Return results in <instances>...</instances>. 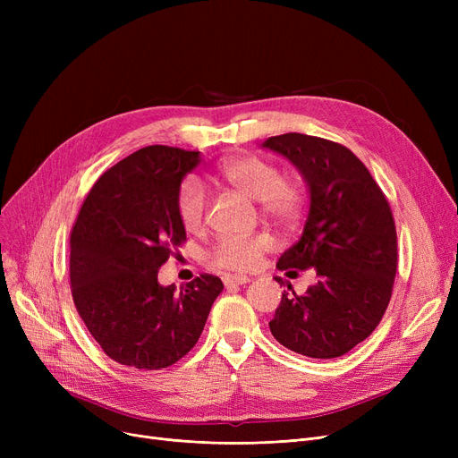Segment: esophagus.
Returning <instances> with one entry per match:
<instances>
[{"mask_svg":"<svg viewBox=\"0 0 458 458\" xmlns=\"http://www.w3.org/2000/svg\"><path fill=\"white\" fill-rule=\"evenodd\" d=\"M223 282L226 287H233V285H243L247 282H250L249 276H239V275H225Z\"/></svg>","mask_w":458,"mask_h":458,"instance_id":"esophagus-1","label":"esophagus"}]
</instances>
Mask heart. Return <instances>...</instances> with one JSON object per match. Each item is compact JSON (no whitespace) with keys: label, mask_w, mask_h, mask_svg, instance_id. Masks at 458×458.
I'll use <instances>...</instances> for the list:
<instances>
[{"label":"heart","mask_w":458,"mask_h":458,"mask_svg":"<svg viewBox=\"0 0 458 458\" xmlns=\"http://www.w3.org/2000/svg\"><path fill=\"white\" fill-rule=\"evenodd\" d=\"M215 176L242 195L258 200L261 213L276 225L292 226L301 215L304 195L297 182L282 178L278 166L271 161L243 154L219 163ZM178 215L182 225L200 230L208 211V195L197 180H187L178 192ZM275 249V239L267 232L254 235H226L209 250L211 266L226 271H250L261 256Z\"/></svg>","instance_id":"heart-1"}]
</instances>
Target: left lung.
Wrapping results in <instances>:
<instances>
[{
    "instance_id": "obj_1",
    "label": "left lung",
    "mask_w": 458,
    "mask_h": 458,
    "mask_svg": "<svg viewBox=\"0 0 458 458\" xmlns=\"http://www.w3.org/2000/svg\"><path fill=\"white\" fill-rule=\"evenodd\" d=\"M261 147L292 161L310 195L302 235L276 269L318 275L304 295L287 284L269 328L299 354L344 356L377 328L392 297L397 233L390 204L366 165L338 142L284 133Z\"/></svg>"
}]
</instances>
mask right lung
<instances>
[{
    "mask_svg": "<svg viewBox=\"0 0 458 458\" xmlns=\"http://www.w3.org/2000/svg\"><path fill=\"white\" fill-rule=\"evenodd\" d=\"M200 152L140 148L111 166L87 195L70 235L72 297L92 338L114 362L137 369L176 364L204 330L221 278L161 285L157 271L185 242L182 180Z\"/></svg>",
    "mask_w": 458,
    "mask_h": 458,
    "instance_id": "add662e5",
    "label": "right lung"
}]
</instances>
